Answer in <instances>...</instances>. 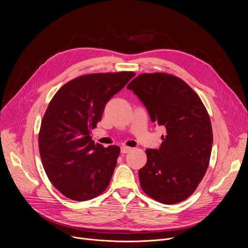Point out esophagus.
<instances>
[{"mask_svg":"<svg viewBox=\"0 0 248 248\" xmlns=\"http://www.w3.org/2000/svg\"><path fill=\"white\" fill-rule=\"evenodd\" d=\"M131 149H132V148H130V147H128V146L123 145V146L121 147V152L124 153V154H126V153H128L129 151H131Z\"/></svg>","mask_w":248,"mask_h":248,"instance_id":"1","label":"esophagus"}]
</instances>
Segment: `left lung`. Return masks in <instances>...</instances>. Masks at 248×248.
Instances as JSON below:
<instances>
[{"label": "left lung", "instance_id": "8db88e82", "mask_svg": "<svg viewBox=\"0 0 248 248\" xmlns=\"http://www.w3.org/2000/svg\"><path fill=\"white\" fill-rule=\"evenodd\" d=\"M153 123L166 129L159 149H147L138 171L143 191L164 204H176L197 188L209 166L213 132L199 96L171 75L142 74L128 85Z\"/></svg>", "mask_w": 248, "mask_h": 248}]
</instances>
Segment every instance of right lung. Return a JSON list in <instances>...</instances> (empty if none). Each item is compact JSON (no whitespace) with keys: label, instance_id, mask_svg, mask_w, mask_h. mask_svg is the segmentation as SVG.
<instances>
[{"label":"right lung","instance_id":"right-lung-1","mask_svg":"<svg viewBox=\"0 0 248 248\" xmlns=\"http://www.w3.org/2000/svg\"><path fill=\"white\" fill-rule=\"evenodd\" d=\"M135 76L133 72L92 74L62 86L49 103L38 135L43 168L65 197L90 200L108 187L121 149L94 143L91 129L108 101Z\"/></svg>","mask_w":248,"mask_h":248}]
</instances>
